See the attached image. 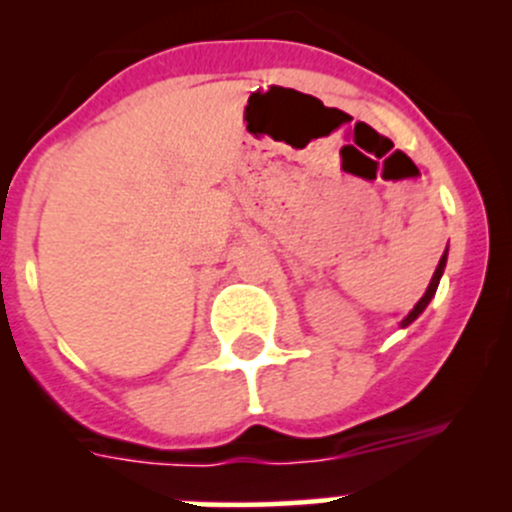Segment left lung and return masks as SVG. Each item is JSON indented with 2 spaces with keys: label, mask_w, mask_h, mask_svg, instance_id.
Listing matches in <instances>:
<instances>
[{
  "label": "left lung",
  "mask_w": 512,
  "mask_h": 512,
  "mask_svg": "<svg viewBox=\"0 0 512 512\" xmlns=\"http://www.w3.org/2000/svg\"><path fill=\"white\" fill-rule=\"evenodd\" d=\"M446 260H448V247H446V252H443L441 255V260H438V267H436V272H433V277H431V282H428V287H426V292H423V297L418 299V302L414 304V309H411L409 314H406L404 319H401V329H406L409 327V324H414L418 317H421L423 314V309L428 307V302H431L433 299V294H436V289H438V282H441V277H443V270H446Z\"/></svg>",
  "instance_id": "left-lung-1"
}]
</instances>
